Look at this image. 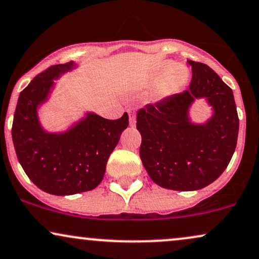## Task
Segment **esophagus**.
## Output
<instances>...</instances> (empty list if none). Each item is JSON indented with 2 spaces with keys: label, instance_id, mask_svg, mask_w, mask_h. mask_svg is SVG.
<instances>
[{
  "label": "esophagus",
  "instance_id": "esophagus-1",
  "mask_svg": "<svg viewBox=\"0 0 259 259\" xmlns=\"http://www.w3.org/2000/svg\"><path fill=\"white\" fill-rule=\"evenodd\" d=\"M129 122L132 126L135 125V123H136V116H135V112H134L133 110L129 111Z\"/></svg>",
  "mask_w": 259,
  "mask_h": 259
}]
</instances>
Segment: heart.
I'll return each instance as SVG.
<instances>
[{"label":"heart","mask_w":259,"mask_h":259,"mask_svg":"<svg viewBox=\"0 0 259 259\" xmlns=\"http://www.w3.org/2000/svg\"><path fill=\"white\" fill-rule=\"evenodd\" d=\"M188 81V71L182 65H175L166 73L158 87V94L160 97L171 96L185 86Z\"/></svg>","instance_id":"b5f03b06"}]
</instances>
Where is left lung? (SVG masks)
<instances>
[{
    "label": "left lung",
    "mask_w": 259,
    "mask_h": 259,
    "mask_svg": "<svg viewBox=\"0 0 259 259\" xmlns=\"http://www.w3.org/2000/svg\"><path fill=\"white\" fill-rule=\"evenodd\" d=\"M188 62L192 69L189 90L147 104L136 117L147 173L159 186L177 191L199 190L217 181L233 156L239 132L231 88L207 64ZM198 97L214 109L204 124L188 119L189 106Z\"/></svg>",
    "instance_id": "obj_1"
}]
</instances>
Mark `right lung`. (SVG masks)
I'll return each instance as SVG.
<instances>
[{
	"mask_svg": "<svg viewBox=\"0 0 259 259\" xmlns=\"http://www.w3.org/2000/svg\"><path fill=\"white\" fill-rule=\"evenodd\" d=\"M73 68V62H68L38 74L19 96L12 126L16 156L25 173L39 189L56 196L97 188L110 154L129 125L126 112L114 120L88 112L65 133L50 134L42 129L38 106L48 100L55 78Z\"/></svg>",
	"mask_w": 259,
	"mask_h": 259,
	"instance_id": "add662e5",
	"label": "right lung"
}]
</instances>
